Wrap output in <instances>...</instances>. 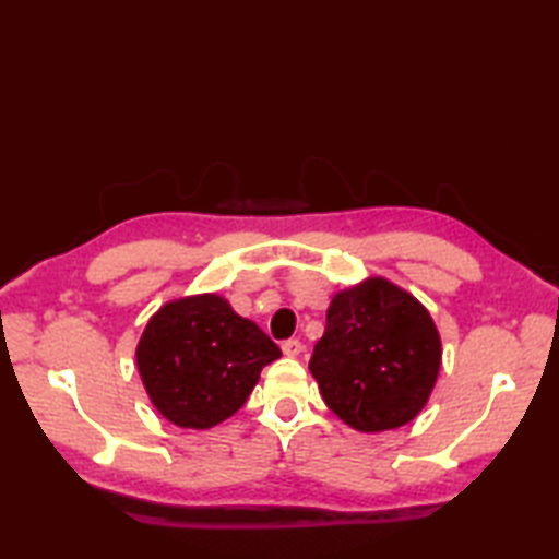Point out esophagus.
Wrapping results in <instances>:
<instances>
[{
	"label": "esophagus",
	"instance_id": "esophagus-1",
	"mask_svg": "<svg viewBox=\"0 0 559 559\" xmlns=\"http://www.w3.org/2000/svg\"><path fill=\"white\" fill-rule=\"evenodd\" d=\"M281 350L286 355H300L302 353V343L298 338H288L281 343Z\"/></svg>",
	"mask_w": 559,
	"mask_h": 559
}]
</instances>
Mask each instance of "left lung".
<instances>
[{
    "instance_id": "8db88e82",
    "label": "left lung",
    "mask_w": 559,
    "mask_h": 559,
    "mask_svg": "<svg viewBox=\"0 0 559 559\" xmlns=\"http://www.w3.org/2000/svg\"><path fill=\"white\" fill-rule=\"evenodd\" d=\"M442 362L430 312L384 278L338 293L310 372L326 406L360 432L406 425L423 411Z\"/></svg>"
}]
</instances>
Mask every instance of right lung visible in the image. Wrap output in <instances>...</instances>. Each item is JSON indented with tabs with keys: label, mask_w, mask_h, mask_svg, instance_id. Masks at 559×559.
<instances>
[{
	"label": "right lung",
	"mask_w": 559,
	"mask_h": 559,
	"mask_svg": "<svg viewBox=\"0 0 559 559\" xmlns=\"http://www.w3.org/2000/svg\"><path fill=\"white\" fill-rule=\"evenodd\" d=\"M281 348L218 295L168 302L136 346L139 374L165 418L206 430L245 406Z\"/></svg>",
	"instance_id": "right-lung-1"
}]
</instances>
